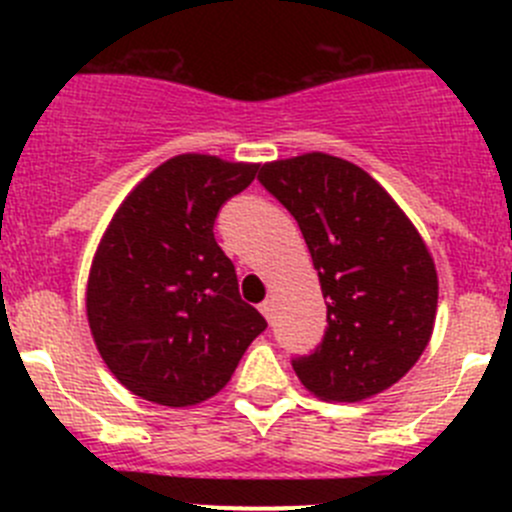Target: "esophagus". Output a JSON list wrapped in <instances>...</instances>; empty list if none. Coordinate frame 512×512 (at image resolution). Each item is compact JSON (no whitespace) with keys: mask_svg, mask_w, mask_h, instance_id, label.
I'll return each mask as SVG.
<instances>
[{"mask_svg":"<svg viewBox=\"0 0 512 512\" xmlns=\"http://www.w3.org/2000/svg\"><path fill=\"white\" fill-rule=\"evenodd\" d=\"M260 312L265 314L267 322H272V312H275V304H272V299H265V302L260 304Z\"/></svg>","mask_w":512,"mask_h":512,"instance_id":"1","label":"esophagus"}]
</instances>
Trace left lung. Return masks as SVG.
I'll list each match as a JSON object with an SVG mask.
<instances>
[{"instance_id":"1","label":"left lung","mask_w":512,"mask_h":512,"mask_svg":"<svg viewBox=\"0 0 512 512\" xmlns=\"http://www.w3.org/2000/svg\"><path fill=\"white\" fill-rule=\"evenodd\" d=\"M297 220L327 299V332L294 356L304 389L324 401L369 399L426 349L438 277L426 242L359 165L327 153L265 163L257 175Z\"/></svg>"}]
</instances>
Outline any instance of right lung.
Returning <instances> with one entry per match:
<instances>
[{
  "label": "right lung",
  "instance_id": "add662e5",
  "mask_svg": "<svg viewBox=\"0 0 512 512\" xmlns=\"http://www.w3.org/2000/svg\"><path fill=\"white\" fill-rule=\"evenodd\" d=\"M257 170L200 153L165 160L103 232L86 314L101 359L141 399L173 409L210 399L265 332L213 232L225 200Z\"/></svg>",
  "mask_w": 512,
  "mask_h": 512
}]
</instances>
